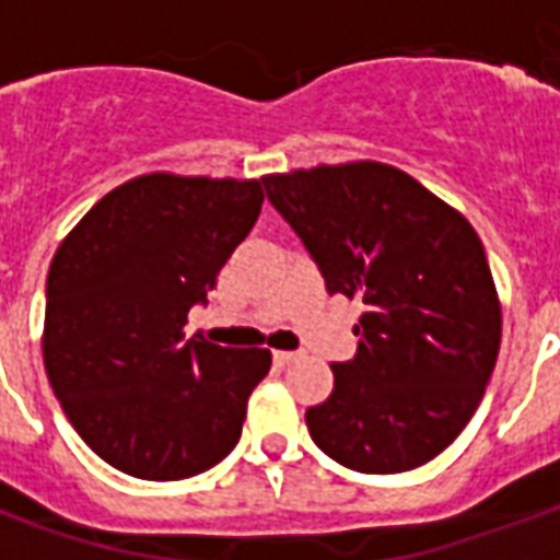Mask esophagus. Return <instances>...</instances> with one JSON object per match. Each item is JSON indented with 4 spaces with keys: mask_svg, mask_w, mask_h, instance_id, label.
<instances>
[{
    "mask_svg": "<svg viewBox=\"0 0 560 560\" xmlns=\"http://www.w3.org/2000/svg\"><path fill=\"white\" fill-rule=\"evenodd\" d=\"M272 360H276V363H279V365H291V363H296V360H300V353L276 351V353H272Z\"/></svg>",
    "mask_w": 560,
    "mask_h": 560,
    "instance_id": "obj_1",
    "label": "esophagus"
}]
</instances>
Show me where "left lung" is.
I'll return each instance as SVG.
<instances>
[{"instance_id": "8db88e82", "label": "left lung", "mask_w": 560, "mask_h": 560, "mask_svg": "<svg viewBox=\"0 0 560 560\" xmlns=\"http://www.w3.org/2000/svg\"><path fill=\"white\" fill-rule=\"evenodd\" d=\"M260 183L327 293L365 305L353 360L332 363L329 399L305 411L312 441L360 474L432 462L477 411L501 345L480 236L408 173L377 161Z\"/></svg>"}]
</instances>
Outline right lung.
<instances>
[{"label": "right lung", "mask_w": 560, "mask_h": 560, "mask_svg": "<svg viewBox=\"0 0 560 560\" xmlns=\"http://www.w3.org/2000/svg\"><path fill=\"white\" fill-rule=\"evenodd\" d=\"M257 179L147 173L104 195L47 272L44 369L98 456L140 480H185L243 434L272 357L185 339L219 269L255 228Z\"/></svg>", "instance_id": "right-lung-1"}]
</instances>
